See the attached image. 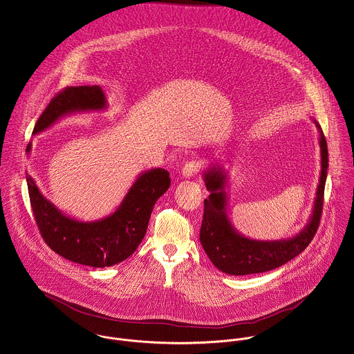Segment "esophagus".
<instances>
[{"mask_svg": "<svg viewBox=\"0 0 354 354\" xmlns=\"http://www.w3.org/2000/svg\"><path fill=\"white\" fill-rule=\"evenodd\" d=\"M199 168H201V163L198 160H191L185 164V167L182 168V176L183 178H192L195 176L198 172H199Z\"/></svg>", "mask_w": 354, "mask_h": 354, "instance_id": "obj_1", "label": "esophagus"}]
</instances>
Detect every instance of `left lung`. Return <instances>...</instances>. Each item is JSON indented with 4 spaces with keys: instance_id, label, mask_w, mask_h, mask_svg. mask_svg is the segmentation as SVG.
<instances>
[{
    "instance_id": "left-lung-1",
    "label": "left lung",
    "mask_w": 354,
    "mask_h": 354,
    "mask_svg": "<svg viewBox=\"0 0 354 354\" xmlns=\"http://www.w3.org/2000/svg\"><path fill=\"white\" fill-rule=\"evenodd\" d=\"M314 124L319 132V182L308 221L299 233L292 237L261 241L241 234L233 226L227 214V171L213 165L202 172L205 186L210 195L205 199L199 240L210 261L219 271L234 276L272 271L297 257L314 239L322 214L328 167L326 138L315 120Z\"/></svg>"
}]
</instances>
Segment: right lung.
Listing matches in <instances>:
<instances>
[{
  "instance_id": "right-lung-1",
  "label": "right lung",
  "mask_w": 354,
  "mask_h": 354,
  "mask_svg": "<svg viewBox=\"0 0 354 354\" xmlns=\"http://www.w3.org/2000/svg\"><path fill=\"white\" fill-rule=\"evenodd\" d=\"M108 106L100 86L67 87L43 111L33 135L44 132L70 114L101 111ZM30 149L32 142L28 144V155ZM27 185L30 206L46 244L73 263L104 268L135 253L147 233L153 206L168 190L171 179L164 168L141 172L118 207L109 216L95 221H81L64 214L41 194L28 174Z\"/></svg>"
}]
</instances>
